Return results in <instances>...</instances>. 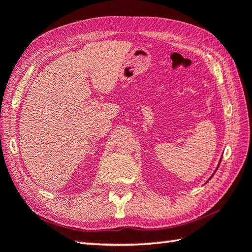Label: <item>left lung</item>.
Returning a JSON list of instances; mask_svg holds the SVG:
<instances>
[{
	"label": "left lung",
	"instance_id": "8db88e82",
	"mask_svg": "<svg viewBox=\"0 0 252 252\" xmlns=\"http://www.w3.org/2000/svg\"><path fill=\"white\" fill-rule=\"evenodd\" d=\"M220 162H221V158H220V161H219V164H220ZM219 164H218V165H217V168H218V166H219ZM217 168H216V170H215V172H214V174H215V173H216V171H217ZM214 174H213V175H212V176H210V177H209V178H208V181H209V180H210V178H212V177H213V176H214ZM208 181H207V182H208Z\"/></svg>",
	"mask_w": 252,
	"mask_h": 252
}]
</instances>
